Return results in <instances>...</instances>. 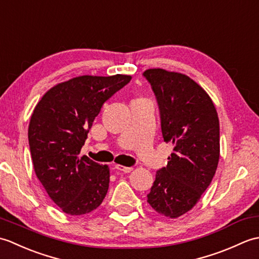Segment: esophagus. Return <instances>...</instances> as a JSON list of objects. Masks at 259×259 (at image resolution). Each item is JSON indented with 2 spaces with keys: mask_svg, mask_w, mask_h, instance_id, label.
Wrapping results in <instances>:
<instances>
[{
  "mask_svg": "<svg viewBox=\"0 0 259 259\" xmlns=\"http://www.w3.org/2000/svg\"><path fill=\"white\" fill-rule=\"evenodd\" d=\"M114 169H117V170H119V171H122L124 174H129L134 170L133 167H124V166H121V164H115Z\"/></svg>",
  "mask_w": 259,
  "mask_h": 259,
  "instance_id": "esophagus-1",
  "label": "esophagus"
}]
</instances>
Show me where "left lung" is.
I'll list each match as a JSON object with an SVG mask.
<instances>
[{
	"label": "left lung",
	"instance_id": "1",
	"mask_svg": "<svg viewBox=\"0 0 259 259\" xmlns=\"http://www.w3.org/2000/svg\"><path fill=\"white\" fill-rule=\"evenodd\" d=\"M155 93L163 140L174 152L156 172L148 202L166 217L177 218L200 199L219 160V120L211 99L189 76L163 69L142 74Z\"/></svg>",
	"mask_w": 259,
	"mask_h": 259
}]
</instances>
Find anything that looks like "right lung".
Here are the masks:
<instances>
[{
	"instance_id": "1",
	"label": "right lung",
	"mask_w": 259,
	"mask_h": 259,
	"mask_svg": "<svg viewBox=\"0 0 259 259\" xmlns=\"http://www.w3.org/2000/svg\"><path fill=\"white\" fill-rule=\"evenodd\" d=\"M130 75H82L49 90L34 109L29 145L34 171L65 213L79 216L101 205L109 168L79 153L103 103L128 84Z\"/></svg>"
}]
</instances>
